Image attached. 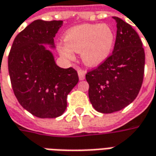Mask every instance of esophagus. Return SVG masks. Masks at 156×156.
Masks as SVG:
<instances>
[{
    "label": "esophagus",
    "mask_w": 156,
    "mask_h": 156,
    "mask_svg": "<svg viewBox=\"0 0 156 156\" xmlns=\"http://www.w3.org/2000/svg\"><path fill=\"white\" fill-rule=\"evenodd\" d=\"M78 78H79V80H83L85 78V73L82 71V70H79L78 72Z\"/></svg>",
    "instance_id": "obj_1"
}]
</instances>
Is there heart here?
Listing matches in <instances>:
<instances>
[{
	"label": "heart",
	"instance_id": "1",
	"mask_svg": "<svg viewBox=\"0 0 156 156\" xmlns=\"http://www.w3.org/2000/svg\"><path fill=\"white\" fill-rule=\"evenodd\" d=\"M65 41L58 45V53L64 59L73 60L74 52L80 53L83 65L96 67L110 56L115 34L106 24L78 25L66 33Z\"/></svg>",
	"mask_w": 156,
	"mask_h": 156
}]
</instances>
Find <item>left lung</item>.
Returning a JSON list of instances; mask_svg holds the SVG:
<instances>
[{"instance_id":"left-lung-1","label":"left lung","mask_w":156,"mask_h":156,"mask_svg":"<svg viewBox=\"0 0 156 156\" xmlns=\"http://www.w3.org/2000/svg\"><path fill=\"white\" fill-rule=\"evenodd\" d=\"M113 19L117 30L112 54L85 76L91 105L105 114L131 104L140 91L144 75L145 53L139 35L122 19Z\"/></svg>"}]
</instances>
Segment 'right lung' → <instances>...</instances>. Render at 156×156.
<instances>
[{
  "instance_id": "add662e5",
  "label": "right lung",
  "mask_w": 156,
  "mask_h": 156,
  "mask_svg": "<svg viewBox=\"0 0 156 156\" xmlns=\"http://www.w3.org/2000/svg\"><path fill=\"white\" fill-rule=\"evenodd\" d=\"M62 20H36L14 39L8 55V73L20 105L40 118H55L67 106V95L78 83L77 72L56 65L44 45L55 48Z\"/></svg>"
}]
</instances>
